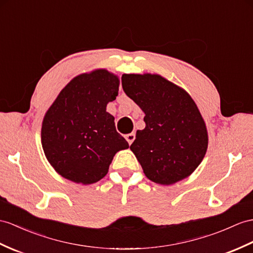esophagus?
<instances>
[{
    "instance_id": "obj_1",
    "label": "esophagus",
    "mask_w": 253,
    "mask_h": 253,
    "mask_svg": "<svg viewBox=\"0 0 253 253\" xmlns=\"http://www.w3.org/2000/svg\"><path fill=\"white\" fill-rule=\"evenodd\" d=\"M126 139L127 140V143L128 144H132L133 141H134V139H135V133H130V134H126Z\"/></svg>"
}]
</instances>
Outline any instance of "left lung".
Segmentation results:
<instances>
[{
	"label": "left lung",
	"instance_id": "8db88e82",
	"mask_svg": "<svg viewBox=\"0 0 253 253\" xmlns=\"http://www.w3.org/2000/svg\"><path fill=\"white\" fill-rule=\"evenodd\" d=\"M121 84L146 115L130 147L145 175L169 186L192 174L205 157L208 135L191 96L159 75L123 74Z\"/></svg>",
	"mask_w": 253,
	"mask_h": 253
}]
</instances>
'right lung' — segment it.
<instances>
[{
    "label": "right lung",
    "instance_id": "add662e5",
    "mask_svg": "<svg viewBox=\"0 0 253 253\" xmlns=\"http://www.w3.org/2000/svg\"><path fill=\"white\" fill-rule=\"evenodd\" d=\"M119 79L106 70L83 74L60 92L45 115L42 145L58 173L90 184L107 174L117 151L128 148L106 112L118 95Z\"/></svg>",
    "mask_w": 253,
    "mask_h": 253
}]
</instances>
